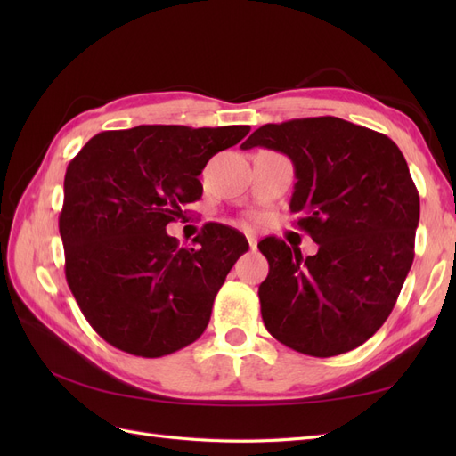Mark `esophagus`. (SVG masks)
Wrapping results in <instances>:
<instances>
[{
	"instance_id": "esophagus-1",
	"label": "esophagus",
	"mask_w": 456,
	"mask_h": 456,
	"mask_svg": "<svg viewBox=\"0 0 456 456\" xmlns=\"http://www.w3.org/2000/svg\"><path fill=\"white\" fill-rule=\"evenodd\" d=\"M247 241H249L251 251H255L256 249V238L253 236V233H247Z\"/></svg>"
}]
</instances>
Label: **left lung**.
<instances>
[{
	"mask_svg": "<svg viewBox=\"0 0 456 456\" xmlns=\"http://www.w3.org/2000/svg\"><path fill=\"white\" fill-rule=\"evenodd\" d=\"M293 161L289 207L320 245L302 258L278 238L258 243L268 278L258 287L268 333L314 357L350 352L390 315L415 258L420 200L388 136L323 116L268 123L241 148Z\"/></svg>",
	"mask_w": 456,
	"mask_h": 456,
	"instance_id": "left-lung-1",
	"label": "left lung"
}]
</instances>
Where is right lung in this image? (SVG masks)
<instances>
[{"label":"right lung","mask_w":456,"mask_h":456,"mask_svg":"<svg viewBox=\"0 0 456 456\" xmlns=\"http://www.w3.org/2000/svg\"><path fill=\"white\" fill-rule=\"evenodd\" d=\"M249 131H104L68 165L59 216L66 281L91 327L118 350L161 357L201 337L218 289L249 243L209 223L198 247L184 249L165 226L201 198L207 161Z\"/></svg>","instance_id":"1"}]
</instances>
